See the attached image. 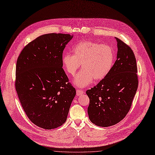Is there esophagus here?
Masks as SVG:
<instances>
[{"label":"esophagus","instance_id":"34e87169","mask_svg":"<svg viewBox=\"0 0 155 155\" xmlns=\"http://www.w3.org/2000/svg\"><path fill=\"white\" fill-rule=\"evenodd\" d=\"M83 93H84V92H83L82 91H81V89H77L76 90V95L78 96H79L80 95L82 94Z\"/></svg>","mask_w":155,"mask_h":155}]
</instances>
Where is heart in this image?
Segmentation results:
<instances>
[{
	"label": "heart",
	"instance_id": "1",
	"mask_svg": "<svg viewBox=\"0 0 155 155\" xmlns=\"http://www.w3.org/2000/svg\"><path fill=\"white\" fill-rule=\"evenodd\" d=\"M73 54L63 56L62 64L66 72L74 76L82 64V69L75 76L74 84L79 87H86L93 82L105 78L111 71L115 59L113 48L107 44L92 41H82L73 49Z\"/></svg>",
	"mask_w": 155,
	"mask_h": 155
}]
</instances>
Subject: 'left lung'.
<instances>
[{"instance_id":"8db88e82","label":"left lung","mask_w":155,"mask_h":155,"mask_svg":"<svg viewBox=\"0 0 155 155\" xmlns=\"http://www.w3.org/2000/svg\"><path fill=\"white\" fill-rule=\"evenodd\" d=\"M115 38L117 60L111 71L96 86L86 91L90 101L87 108L90 120L102 127L115 125L124 118L138 85L134 51L121 40Z\"/></svg>"}]
</instances>
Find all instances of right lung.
<instances>
[{
	"label": "right lung",
	"instance_id": "obj_1",
	"mask_svg": "<svg viewBox=\"0 0 155 155\" xmlns=\"http://www.w3.org/2000/svg\"><path fill=\"white\" fill-rule=\"evenodd\" d=\"M73 35L45 34L21 51L17 61L15 89L27 116L50 130L66 120L76 89L63 69V52Z\"/></svg>",
	"mask_w": 155,
	"mask_h": 155
}]
</instances>
